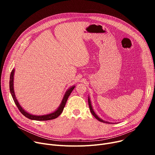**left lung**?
Wrapping results in <instances>:
<instances>
[{"label":"left lung","mask_w":155,"mask_h":155,"mask_svg":"<svg viewBox=\"0 0 155 155\" xmlns=\"http://www.w3.org/2000/svg\"><path fill=\"white\" fill-rule=\"evenodd\" d=\"M88 105H89V108H90V110H91V113L92 114V115L97 119L98 120H99L100 122H102V123H108V122H107V121H104V120H103L102 119H101V118H99L98 116H97V115H96V114L94 112V110H93V109H92V105H91V101H90V99H89V97L88 98Z\"/></svg>","instance_id":"left-lung-1"}]
</instances>
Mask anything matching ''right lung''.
I'll return each instance as SVG.
<instances>
[{
    "mask_svg": "<svg viewBox=\"0 0 155 155\" xmlns=\"http://www.w3.org/2000/svg\"><path fill=\"white\" fill-rule=\"evenodd\" d=\"M14 69H13L11 73V75H10V81H9V88H10V92L11 94L12 95V97L13 98V100L15 104V105H17V107L18 108V109L19 110V111L22 114L26 117L27 118L31 119V120H52L54 119L56 117H58L63 110V109L65 106V104H66V102L68 100V97L70 96V94L71 93L72 91L74 89L75 86H73L72 87H71L70 89L66 92L65 93L63 99L61 101V105H60V107H58V109H57L56 111H54V112L50 114H47V115H44V116H35V115H32L28 113L27 112H26L21 107L20 104H19L18 100L16 99V97L14 94V86H13V83H14Z\"/></svg>",
    "mask_w": 155,
    "mask_h": 155,
    "instance_id": "add662e5",
    "label": "right lung"
}]
</instances>
